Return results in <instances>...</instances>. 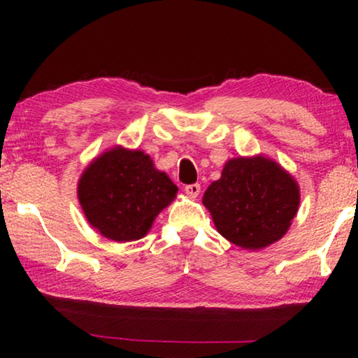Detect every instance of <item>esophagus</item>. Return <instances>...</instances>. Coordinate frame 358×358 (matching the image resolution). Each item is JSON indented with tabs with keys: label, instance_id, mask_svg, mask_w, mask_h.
<instances>
[{
	"label": "esophagus",
	"instance_id": "esophagus-1",
	"mask_svg": "<svg viewBox=\"0 0 358 358\" xmlns=\"http://www.w3.org/2000/svg\"><path fill=\"white\" fill-rule=\"evenodd\" d=\"M185 192L189 196L191 199H196L199 196V192H201V185L199 183H192V185H186L185 186Z\"/></svg>",
	"mask_w": 358,
	"mask_h": 358
}]
</instances>
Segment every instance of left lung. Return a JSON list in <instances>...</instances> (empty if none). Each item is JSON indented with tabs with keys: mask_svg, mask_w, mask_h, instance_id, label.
I'll return each instance as SVG.
<instances>
[{
	"mask_svg": "<svg viewBox=\"0 0 358 358\" xmlns=\"http://www.w3.org/2000/svg\"><path fill=\"white\" fill-rule=\"evenodd\" d=\"M300 203L299 186L266 157H237L203 194V205L222 237L259 250L287 232Z\"/></svg>",
	"mask_w": 358,
	"mask_h": 358,
	"instance_id": "1",
	"label": "left lung"
}]
</instances>
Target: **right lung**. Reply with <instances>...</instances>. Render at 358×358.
Instances as JSON below:
<instances>
[{"mask_svg":"<svg viewBox=\"0 0 358 358\" xmlns=\"http://www.w3.org/2000/svg\"><path fill=\"white\" fill-rule=\"evenodd\" d=\"M178 187L142 151L113 148L82 175L78 201L88 222L115 241L142 238Z\"/></svg>","mask_w":358,"mask_h":358,"instance_id":"right-lung-1","label":"right lung"}]
</instances>
